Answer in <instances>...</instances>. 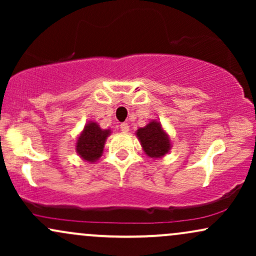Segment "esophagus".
Segmentation results:
<instances>
[{
  "mask_svg": "<svg viewBox=\"0 0 256 256\" xmlns=\"http://www.w3.org/2000/svg\"><path fill=\"white\" fill-rule=\"evenodd\" d=\"M120 130L122 132H128V130H130V126H128V122H122V124H120Z\"/></svg>",
  "mask_w": 256,
  "mask_h": 256,
  "instance_id": "1",
  "label": "esophagus"
}]
</instances>
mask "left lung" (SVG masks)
<instances>
[{
  "label": "left lung",
  "mask_w": 256,
  "mask_h": 256,
  "mask_svg": "<svg viewBox=\"0 0 256 256\" xmlns=\"http://www.w3.org/2000/svg\"><path fill=\"white\" fill-rule=\"evenodd\" d=\"M136 136L143 150L149 158H164L171 150V140L158 120H152L144 128H138Z\"/></svg>",
  "instance_id": "obj_1"
}]
</instances>
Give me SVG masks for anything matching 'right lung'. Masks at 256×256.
<instances>
[{
	"mask_svg": "<svg viewBox=\"0 0 256 256\" xmlns=\"http://www.w3.org/2000/svg\"><path fill=\"white\" fill-rule=\"evenodd\" d=\"M110 130H104L95 122H88L76 142V152L88 162H96L104 152Z\"/></svg>",
	"mask_w": 256,
	"mask_h": 256,
	"instance_id": "1",
	"label": "right lung"
}]
</instances>
